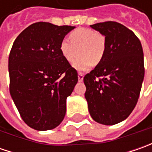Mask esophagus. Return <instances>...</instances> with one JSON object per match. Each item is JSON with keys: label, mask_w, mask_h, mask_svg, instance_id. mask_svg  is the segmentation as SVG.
<instances>
[{"label": "esophagus", "mask_w": 152, "mask_h": 152, "mask_svg": "<svg viewBox=\"0 0 152 152\" xmlns=\"http://www.w3.org/2000/svg\"><path fill=\"white\" fill-rule=\"evenodd\" d=\"M78 77H79V82H82V81H83V79H84V73L79 72V73H78Z\"/></svg>", "instance_id": "obj_1"}]
</instances>
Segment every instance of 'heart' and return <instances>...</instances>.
<instances>
[{
	"mask_svg": "<svg viewBox=\"0 0 152 152\" xmlns=\"http://www.w3.org/2000/svg\"><path fill=\"white\" fill-rule=\"evenodd\" d=\"M69 40H61L59 50L63 58L72 63L78 56L80 57L74 61L73 67L79 71H87L96 65L104 58L107 50V38L101 32L87 28H76L69 34Z\"/></svg>",
	"mask_w": 152,
	"mask_h": 152,
	"instance_id": "heart-1",
	"label": "heart"
}]
</instances>
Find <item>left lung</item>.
Returning a JSON list of instances; mask_svg holds the SVG:
<instances>
[{
    "instance_id": "8db88e82",
    "label": "left lung",
    "mask_w": 152,
    "mask_h": 152,
    "mask_svg": "<svg viewBox=\"0 0 152 152\" xmlns=\"http://www.w3.org/2000/svg\"><path fill=\"white\" fill-rule=\"evenodd\" d=\"M107 38L102 61L84 77L85 96L91 118L113 125L126 119L137 104L145 75L142 45L134 32L119 23L91 25Z\"/></svg>"
}]
</instances>
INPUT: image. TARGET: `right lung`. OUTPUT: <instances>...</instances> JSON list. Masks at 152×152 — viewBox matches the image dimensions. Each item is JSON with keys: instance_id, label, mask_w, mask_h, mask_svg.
<instances>
[{"instance_id": "right-lung-1", "label": "right lung", "mask_w": 152, "mask_h": 152, "mask_svg": "<svg viewBox=\"0 0 152 152\" xmlns=\"http://www.w3.org/2000/svg\"><path fill=\"white\" fill-rule=\"evenodd\" d=\"M75 27L38 22L15 39L10 51L9 91L22 119L36 130L59 125L66 101L78 82V73L61 56L59 46Z\"/></svg>"}]
</instances>
